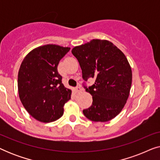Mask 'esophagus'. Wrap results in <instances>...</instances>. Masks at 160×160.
<instances>
[{"instance_id":"obj_1","label":"esophagus","mask_w":160,"mask_h":160,"mask_svg":"<svg viewBox=\"0 0 160 160\" xmlns=\"http://www.w3.org/2000/svg\"><path fill=\"white\" fill-rule=\"evenodd\" d=\"M82 89L80 87H77L76 88V92H82Z\"/></svg>"}]
</instances>
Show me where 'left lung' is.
Masks as SVG:
<instances>
[{"mask_svg":"<svg viewBox=\"0 0 160 160\" xmlns=\"http://www.w3.org/2000/svg\"><path fill=\"white\" fill-rule=\"evenodd\" d=\"M85 81L95 78L86 92L92 96V105L83 110L87 119L105 122L117 117L128 99L132 84V69L126 56L108 40L92 39L73 48Z\"/></svg>","mask_w":160,"mask_h":160,"instance_id":"8db88e82","label":"left lung"}]
</instances>
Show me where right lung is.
I'll use <instances>...</instances> for the list:
<instances>
[{"label":"right lung","mask_w":160,"mask_h":160,"mask_svg":"<svg viewBox=\"0 0 160 160\" xmlns=\"http://www.w3.org/2000/svg\"><path fill=\"white\" fill-rule=\"evenodd\" d=\"M71 48L46 44L30 51L18 72V92L23 106L39 122L49 123L62 117L72 91L58 73L59 62Z\"/></svg>","instance_id":"right-lung-1"}]
</instances>
